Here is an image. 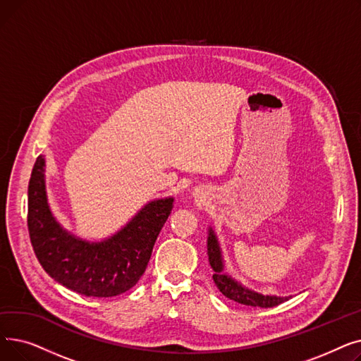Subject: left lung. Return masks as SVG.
<instances>
[{
	"instance_id": "obj_1",
	"label": "left lung",
	"mask_w": 361,
	"mask_h": 361,
	"mask_svg": "<svg viewBox=\"0 0 361 361\" xmlns=\"http://www.w3.org/2000/svg\"><path fill=\"white\" fill-rule=\"evenodd\" d=\"M207 257H209V264L214 271V282L218 290L233 301L240 302L244 306L252 307H275L281 302L287 301L290 297H279V295H264L252 288L243 286L241 282L234 279L231 275L225 272V262L222 256V249L219 245L218 237L212 226L207 231Z\"/></svg>"
}]
</instances>
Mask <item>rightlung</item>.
Masks as SVG:
<instances>
[{"label":"right lung","mask_w":361,"mask_h":361,"mask_svg":"<svg viewBox=\"0 0 361 361\" xmlns=\"http://www.w3.org/2000/svg\"><path fill=\"white\" fill-rule=\"evenodd\" d=\"M174 206V197L147 202L121 230L89 241L66 230L51 211L45 158L37 157L27 188V228L35 255L61 286L86 297H114L135 287Z\"/></svg>","instance_id":"right-lung-1"}]
</instances>
